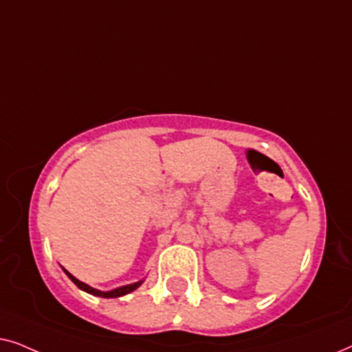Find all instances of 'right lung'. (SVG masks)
Wrapping results in <instances>:
<instances>
[{
	"label": "right lung",
	"mask_w": 352,
	"mask_h": 352,
	"mask_svg": "<svg viewBox=\"0 0 352 352\" xmlns=\"http://www.w3.org/2000/svg\"><path fill=\"white\" fill-rule=\"evenodd\" d=\"M62 271H64L65 274H67V277L70 278L72 282L75 283L76 287L80 288V290H83V292H86V293H89V295H94V296H100V298H120V296H124V295H128V293H131V292H134L136 290V288H139L142 285V282L144 280H139V282H134V283H129V285H123V287H118V288H113V290H109V292H102V290H98V288H93V287H89L88 283H85V282H81V280H78V278L76 277H74L72 276V274L67 271V269H64L62 267Z\"/></svg>",
	"instance_id": "add662e5"
}]
</instances>
